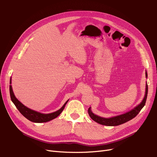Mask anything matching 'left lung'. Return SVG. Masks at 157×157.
I'll use <instances>...</instances> for the list:
<instances>
[{
	"instance_id": "left-lung-1",
	"label": "left lung",
	"mask_w": 157,
	"mask_h": 157,
	"mask_svg": "<svg viewBox=\"0 0 157 157\" xmlns=\"http://www.w3.org/2000/svg\"><path fill=\"white\" fill-rule=\"evenodd\" d=\"M146 76L147 77V72H146ZM147 90H148V87H147V84H146L145 96L144 99H143V100L142 101L141 103L139 105L135 107L133 109H132V110L124 114L119 115H117V116L112 117L110 118L101 117L98 116L97 115L93 113L91 110L90 107L88 108V113L89 114L90 117L93 121L102 125L108 126H118L123 123H125V122L132 120V119H133L134 117L137 116L138 113L140 112V111L142 110V108L144 106L146 99H147Z\"/></svg>"
}]
</instances>
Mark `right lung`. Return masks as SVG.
I'll use <instances>...</instances> for the list:
<instances>
[{
  "label": "right lung",
  "instance_id": "obj_1",
  "mask_svg": "<svg viewBox=\"0 0 157 157\" xmlns=\"http://www.w3.org/2000/svg\"><path fill=\"white\" fill-rule=\"evenodd\" d=\"M11 83V79H10V84ZM10 97L12 102L14 103V105H15L18 111L21 113V114L24 115L26 119L29 120L30 121L33 122H37V123L48 122L57 117L58 115L62 112L67 103L68 102V101H69L68 100L63 105V106L58 111H56L53 113L45 114V113H42L36 112L35 110H33L31 109L24 106L22 103H20V102L15 96L11 85H10Z\"/></svg>",
  "mask_w": 157,
  "mask_h": 157
}]
</instances>
